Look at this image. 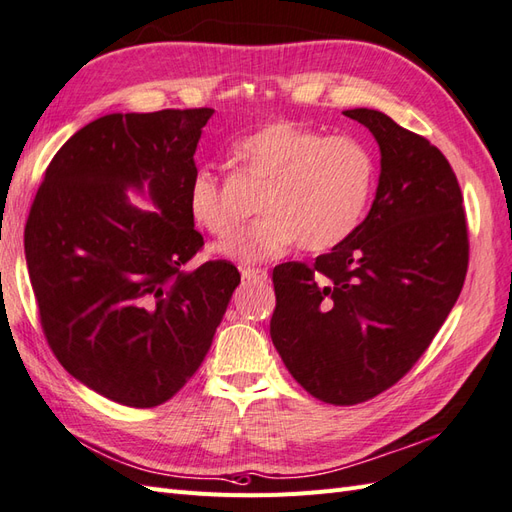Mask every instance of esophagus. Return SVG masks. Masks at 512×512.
Instances as JSON below:
<instances>
[{"mask_svg": "<svg viewBox=\"0 0 512 512\" xmlns=\"http://www.w3.org/2000/svg\"><path fill=\"white\" fill-rule=\"evenodd\" d=\"M242 277L246 281H253V283H264V281H268V270H264V268H244Z\"/></svg>", "mask_w": 512, "mask_h": 512, "instance_id": "esophagus-1", "label": "esophagus"}]
</instances>
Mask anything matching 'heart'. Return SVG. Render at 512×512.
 Here are the masks:
<instances>
[{
	"label": "heart",
	"instance_id": "heart-1",
	"mask_svg": "<svg viewBox=\"0 0 512 512\" xmlns=\"http://www.w3.org/2000/svg\"><path fill=\"white\" fill-rule=\"evenodd\" d=\"M235 157L268 187L259 198L264 218L227 248L233 259L255 264L281 257L299 242L307 253H325L358 229L375 181L373 154L360 139L270 122L244 137ZM187 209L218 242H229L240 224L211 170L192 176Z\"/></svg>",
	"mask_w": 512,
	"mask_h": 512
}]
</instances>
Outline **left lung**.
I'll return each mask as SVG.
<instances>
[{
	"mask_svg": "<svg viewBox=\"0 0 512 512\" xmlns=\"http://www.w3.org/2000/svg\"><path fill=\"white\" fill-rule=\"evenodd\" d=\"M344 115L371 130L379 181L347 240L272 270L270 338L310 395L353 406L390 388L430 347L469 264L458 178L443 152L375 109Z\"/></svg>",
	"mask_w": 512,
	"mask_h": 512,
	"instance_id": "obj_1",
	"label": "left lung"
}]
</instances>
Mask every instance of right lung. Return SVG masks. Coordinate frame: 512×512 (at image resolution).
I'll return each mask as SVG.
<instances>
[{
  "instance_id": "obj_1",
  "label": "right lung",
  "mask_w": 512,
  "mask_h": 512,
  "mask_svg": "<svg viewBox=\"0 0 512 512\" xmlns=\"http://www.w3.org/2000/svg\"><path fill=\"white\" fill-rule=\"evenodd\" d=\"M211 115L98 117L54 154L32 202L23 244L45 338L69 375L122 406L154 408L187 384L240 285L227 259L185 268L202 246L187 187Z\"/></svg>"
}]
</instances>
